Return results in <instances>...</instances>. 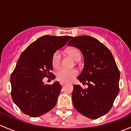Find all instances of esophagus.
Returning <instances> with one entry per match:
<instances>
[{
  "instance_id": "obj_1",
  "label": "esophagus",
  "mask_w": 131,
  "mask_h": 131,
  "mask_svg": "<svg viewBox=\"0 0 131 131\" xmlns=\"http://www.w3.org/2000/svg\"><path fill=\"white\" fill-rule=\"evenodd\" d=\"M65 84V82H60V84L61 85H64V84Z\"/></svg>"
}]
</instances>
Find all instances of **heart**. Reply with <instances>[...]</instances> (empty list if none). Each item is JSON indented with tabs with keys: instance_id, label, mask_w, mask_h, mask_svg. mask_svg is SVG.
Instances as JSON below:
<instances>
[{
	"instance_id": "heart-1",
	"label": "heart",
	"mask_w": 131,
	"mask_h": 131,
	"mask_svg": "<svg viewBox=\"0 0 131 131\" xmlns=\"http://www.w3.org/2000/svg\"><path fill=\"white\" fill-rule=\"evenodd\" d=\"M67 53L75 60L79 61L81 59V54L79 49L76 48H72L67 51ZM61 61V56L59 51H56L52 55L51 63L53 68H57L59 67ZM78 72L75 69H67V68H59L56 72V77L57 79L61 82H67L72 80L77 75Z\"/></svg>"
}]
</instances>
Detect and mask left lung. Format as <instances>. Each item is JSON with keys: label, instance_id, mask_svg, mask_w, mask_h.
<instances>
[{"label": "left lung", "instance_id": "left-lung-1", "mask_svg": "<svg viewBox=\"0 0 131 131\" xmlns=\"http://www.w3.org/2000/svg\"><path fill=\"white\" fill-rule=\"evenodd\" d=\"M68 46L79 49L84 67L77 77L88 88L73 85L72 101L76 110L91 119L108 113L119 92L120 72L109 49L95 38L87 35L74 37Z\"/></svg>", "mask_w": 131, "mask_h": 131}]
</instances>
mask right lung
<instances>
[{
    "instance_id": "obj_1",
    "label": "right lung",
    "mask_w": 131,
    "mask_h": 131,
    "mask_svg": "<svg viewBox=\"0 0 131 131\" xmlns=\"http://www.w3.org/2000/svg\"><path fill=\"white\" fill-rule=\"evenodd\" d=\"M70 36L44 35L29 45L19 56L10 76L11 96L21 112L32 117L42 115L56 105L61 85L58 81L44 84V77L53 79L52 55L70 40Z\"/></svg>"
}]
</instances>
